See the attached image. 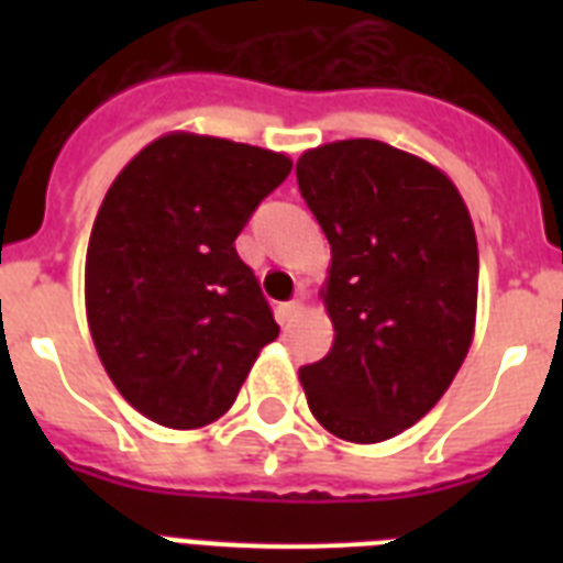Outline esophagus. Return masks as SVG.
<instances>
[{
    "label": "esophagus",
    "mask_w": 563,
    "mask_h": 563,
    "mask_svg": "<svg viewBox=\"0 0 563 563\" xmlns=\"http://www.w3.org/2000/svg\"><path fill=\"white\" fill-rule=\"evenodd\" d=\"M300 303L298 300H289V303H280V307H277V321H280L283 327H289L291 321H295V318L300 316Z\"/></svg>",
    "instance_id": "34e87169"
}]
</instances>
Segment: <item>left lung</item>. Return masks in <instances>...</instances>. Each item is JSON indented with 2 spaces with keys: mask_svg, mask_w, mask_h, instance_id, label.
<instances>
[{
  "mask_svg": "<svg viewBox=\"0 0 563 563\" xmlns=\"http://www.w3.org/2000/svg\"><path fill=\"white\" fill-rule=\"evenodd\" d=\"M295 172L330 242L321 300L335 333L300 385L327 432L379 444L444 397L471 351L476 230L444 172L379 140L309 148Z\"/></svg>",
  "mask_w": 563,
  "mask_h": 563,
  "instance_id": "left-lung-1",
  "label": "left lung"
}]
</instances>
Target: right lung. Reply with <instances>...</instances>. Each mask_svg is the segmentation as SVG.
<instances>
[{
    "instance_id": "add662e5",
    "label": "right lung",
    "mask_w": 563,
    "mask_h": 563,
    "mask_svg": "<svg viewBox=\"0 0 563 563\" xmlns=\"http://www.w3.org/2000/svg\"><path fill=\"white\" fill-rule=\"evenodd\" d=\"M289 172L283 152L172 131L110 184L84 265L87 324L119 394L154 423L219 420L280 333L233 242Z\"/></svg>"
}]
</instances>
